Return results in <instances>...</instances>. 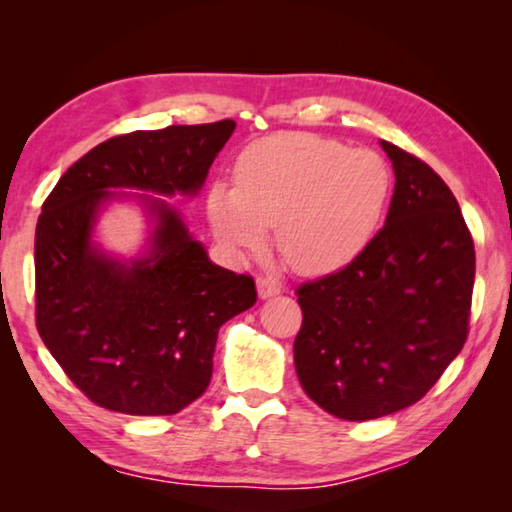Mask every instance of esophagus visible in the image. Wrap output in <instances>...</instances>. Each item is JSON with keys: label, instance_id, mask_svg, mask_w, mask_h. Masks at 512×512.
I'll list each match as a JSON object with an SVG mask.
<instances>
[{"label": "esophagus", "instance_id": "obj_1", "mask_svg": "<svg viewBox=\"0 0 512 512\" xmlns=\"http://www.w3.org/2000/svg\"><path fill=\"white\" fill-rule=\"evenodd\" d=\"M280 293V287H277V282H273L271 277H257V296L266 300V298H273Z\"/></svg>", "mask_w": 512, "mask_h": 512}]
</instances>
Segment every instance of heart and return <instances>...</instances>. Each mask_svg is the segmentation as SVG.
Wrapping results in <instances>:
<instances>
[{
    "mask_svg": "<svg viewBox=\"0 0 512 512\" xmlns=\"http://www.w3.org/2000/svg\"><path fill=\"white\" fill-rule=\"evenodd\" d=\"M393 194V173L375 151L307 133H277L246 146L235 187L207 194L214 237L239 259L264 253L268 228L293 271L307 277L350 266L370 246Z\"/></svg>",
    "mask_w": 512,
    "mask_h": 512,
    "instance_id": "1",
    "label": "heart"
}]
</instances>
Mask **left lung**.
I'll use <instances>...</instances> for the list:
<instances>
[{
	"instance_id": "obj_1",
	"label": "left lung",
	"mask_w": 512,
	"mask_h": 512,
	"mask_svg": "<svg viewBox=\"0 0 512 512\" xmlns=\"http://www.w3.org/2000/svg\"><path fill=\"white\" fill-rule=\"evenodd\" d=\"M379 144L395 173L384 228L350 266L298 289L302 391L352 422L402 411L436 384L463 350L474 289V244L452 189Z\"/></svg>"
}]
</instances>
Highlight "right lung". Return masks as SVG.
<instances>
[{
	"label": "right lung",
	"instance_id": "1",
	"mask_svg": "<svg viewBox=\"0 0 512 512\" xmlns=\"http://www.w3.org/2000/svg\"><path fill=\"white\" fill-rule=\"evenodd\" d=\"M235 121L135 131L94 146L58 180L36 228L42 341L94 404L173 415L205 393L223 323L257 302L255 282L216 266L167 198L201 194ZM141 207L145 244L106 251L100 216Z\"/></svg>",
	"mask_w": 512,
	"mask_h": 512
}]
</instances>
